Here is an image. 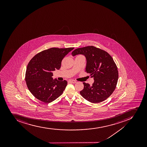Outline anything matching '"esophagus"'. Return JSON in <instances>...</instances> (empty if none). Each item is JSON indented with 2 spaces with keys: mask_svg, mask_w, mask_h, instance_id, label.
Here are the masks:
<instances>
[{
  "mask_svg": "<svg viewBox=\"0 0 147 147\" xmlns=\"http://www.w3.org/2000/svg\"><path fill=\"white\" fill-rule=\"evenodd\" d=\"M69 82H70V83H71L75 84L76 83V81L75 80H70L69 81Z\"/></svg>",
  "mask_w": 147,
  "mask_h": 147,
  "instance_id": "esophagus-1",
  "label": "esophagus"
}]
</instances>
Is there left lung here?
Listing matches in <instances>:
<instances>
[{
  "mask_svg": "<svg viewBox=\"0 0 147 147\" xmlns=\"http://www.w3.org/2000/svg\"><path fill=\"white\" fill-rule=\"evenodd\" d=\"M72 56L83 55L86 60V71L94 77L92 86L84 82V87L80 92L84 99L94 103L104 101L116 88L118 78L117 65L111 56L106 51L93 46L77 48Z\"/></svg>",
  "mask_w": 147,
  "mask_h": 147,
  "instance_id": "obj_1",
  "label": "left lung"
}]
</instances>
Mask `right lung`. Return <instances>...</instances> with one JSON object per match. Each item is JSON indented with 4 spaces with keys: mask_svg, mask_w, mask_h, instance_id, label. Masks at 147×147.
Returning <instances> with one entry per match:
<instances>
[{
    "mask_svg": "<svg viewBox=\"0 0 147 147\" xmlns=\"http://www.w3.org/2000/svg\"><path fill=\"white\" fill-rule=\"evenodd\" d=\"M74 48H49L31 59L26 69L25 81L29 91L36 99L48 103L63 94L67 82L53 79L52 71L60 69L64 57Z\"/></svg>",
    "mask_w": 147,
    "mask_h": 147,
    "instance_id": "add662e5",
    "label": "right lung"
}]
</instances>
